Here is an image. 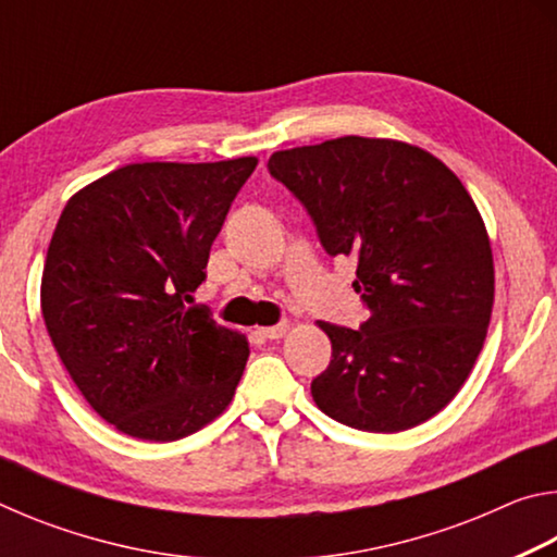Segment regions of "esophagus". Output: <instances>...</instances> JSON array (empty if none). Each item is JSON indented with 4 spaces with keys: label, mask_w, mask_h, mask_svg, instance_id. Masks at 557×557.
<instances>
[{
    "label": "esophagus",
    "mask_w": 557,
    "mask_h": 557,
    "mask_svg": "<svg viewBox=\"0 0 557 557\" xmlns=\"http://www.w3.org/2000/svg\"><path fill=\"white\" fill-rule=\"evenodd\" d=\"M287 332H289V324H287V322H280V324H275V326L260 329V334L265 336V338H282Z\"/></svg>",
    "instance_id": "esophagus-1"
}]
</instances>
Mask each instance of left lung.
<instances>
[{"mask_svg":"<svg viewBox=\"0 0 557 557\" xmlns=\"http://www.w3.org/2000/svg\"><path fill=\"white\" fill-rule=\"evenodd\" d=\"M270 174L312 215L329 256L356 258L361 329L319 322L332 361L312 381L342 425L400 432L455 398L482 351L494 307L486 225L465 184L425 149L336 137L275 152Z\"/></svg>","mask_w":557,"mask_h":557,"instance_id":"8db88e82","label":"left lung"}]
</instances>
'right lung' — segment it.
I'll list each match as a JSON object with an SVG mask.
<instances>
[{
	"label": "right lung",
	"mask_w": 557,
	"mask_h": 557,
	"mask_svg": "<svg viewBox=\"0 0 557 557\" xmlns=\"http://www.w3.org/2000/svg\"><path fill=\"white\" fill-rule=\"evenodd\" d=\"M258 157L143 162L73 194L55 223L41 314L65 371L102 420L174 442L228 408L248 338L184 299Z\"/></svg>",
	"instance_id": "1"
}]
</instances>
